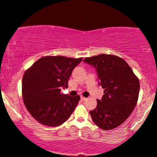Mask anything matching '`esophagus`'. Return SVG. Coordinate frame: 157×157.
<instances>
[{
    "label": "esophagus",
    "mask_w": 157,
    "mask_h": 157,
    "mask_svg": "<svg viewBox=\"0 0 157 157\" xmlns=\"http://www.w3.org/2000/svg\"><path fill=\"white\" fill-rule=\"evenodd\" d=\"M81 99H82V101H85V100H86L87 99V98H85V97H84V96H81Z\"/></svg>",
    "instance_id": "1"
}]
</instances>
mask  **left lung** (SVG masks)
<instances>
[{"label":"left lung","instance_id":"8db88e82","mask_svg":"<svg viewBox=\"0 0 157 157\" xmlns=\"http://www.w3.org/2000/svg\"><path fill=\"white\" fill-rule=\"evenodd\" d=\"M84 62L96 69L104 89L101 100L90 111L93 122L108 130L117 128L131 114L137 104L140 82L128 63L117 56L101 53L87 57Z\"/></svg>","mask_w":157,"mask_h":157}]
</instances>
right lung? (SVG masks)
Instances as JSON below:
<instances>
[{"label":"right lung","mask_w":157,"mask_h":157,"mask_svg":"<svg viewBox=\"0 0 157 157\" xmlns=\"http://www.w3.org/2000/svg\"><path fill=\"white\" fill-rule=\"evenodd\" d=\"M82 60L62 56H46L25 72L21 93L26 108L37 122L49 127L63 124L74 112L80 97L61 94L68 88L72 70Z\"/></svg>","instance_id":"add662e5"}]
</instances>
